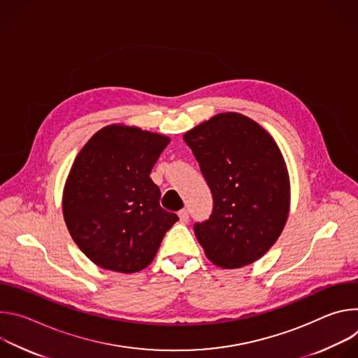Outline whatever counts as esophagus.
<instances>
[{"mask_svg":"<svg viewBox=\"0 0 358 358\" xmlns=\"http://www.w3.org/2000/svg\"><path fill=\"white\" fill-rule=\"evenodd\" d=\"M178 217H180V221L181 222H188L189 220V213L187 208H182L180 213H178Z\"/></svg>","mask_w":358,"mask_h":358,"instance_id":"1","label":"esophagus"}]
</instances>
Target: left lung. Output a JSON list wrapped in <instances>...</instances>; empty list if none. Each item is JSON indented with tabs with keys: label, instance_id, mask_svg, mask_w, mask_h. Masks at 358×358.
<instances>
[{
	"label": "left lung",
	"instance_id": "8db88e82",
	"mask_svg": "<svg viewBox=\"0 0 358 358\" xmlns=\"http://www.w3.org/2000/svg\"><path fill=\"white\" fill-rule=\"evenodd\" d=\"M214 198L194 232L215 265L232 269L258 261L283 231L290 185L271 134L239 113H221L184 134Z\"/></svg>",
	"mask_w": 358,
	"mask_h": 358
}]
</instances>
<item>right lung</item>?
<instances>
[{"mask_svg":"<svg viewBox=\"0 0 358 358\" xmlns=\"http://www.w3.org/2000/svg\"><path fill=\"white\" fill-rule=\"evenodd\" d=\"M170 138L112 124L79 151L64 191L66 227L97 266L134 273L155 259L177 214L160 207L150 173Z\"/></svg>","mask_w":358,"mask_h":358,"instance_id":"add662e5","label":"right lung"}]
</instances>
